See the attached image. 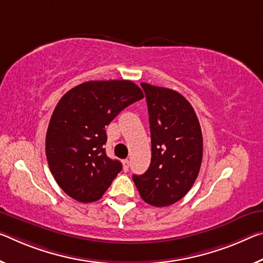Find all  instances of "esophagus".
Instances as JSON below:
<instances>
[{
	"label": "esophagus",
	"instance_id": "esophagus-1",
	"mask_svg": "<svg viewBox=\"0 0 263 263\" xmlns=\"http://www.w3.org/2000/svg\"><path fill=\"white\" fill-rule=\"evenodd\" d=\"M128 166H130V161L127 159L123 160V168H124V172H127L128 171Z\"/></svg>",
	"mask_w": 263,
	"mask_h": 263
}]
</instances>
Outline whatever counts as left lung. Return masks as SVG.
Here are the masks:
<instances>
[{"instance_id": "1", "label": "left lung", "mask_w": 263, "mask_h": 263, "mask_svg": "<svg viewBox=\"0 0 263 263\" xmlns=\"http://www.w3.org/2000/svg\"><path fill=\"white\" fill-rule=\"evenodd\" d=\"M146 96L152 158L146 172L133 174L141 199L165 207L184 198L202 160V133L189 101L167 87L141 83Z\"/></svg>"}]
</instances>
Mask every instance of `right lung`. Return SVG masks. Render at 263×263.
I'll return each mask as SVG.
<instances>
[{
  "instance_id": "1",
  "label": "right lung",
  "mask_w": 263,
  "mask_h": 263,
  "mask_svg": "<svg viewBox=\"0 0 263 263\" xmlns=\"http://www.w3.org/2000/svg\"><path fill=\"white\" fill-rule=\"evenodd\" d=\"M144 98L131 81H91L69 90L50 119L45 153L53 178L69 197L93 202L103 197L123 166L106 156L105 126Z\"/></svg>"
}]
</instances>
